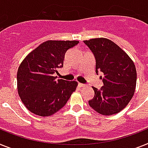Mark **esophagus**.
<instances>
[{
  "label": "esophagus",
  "instance_id": "esophagus-1",
  "mask_svg": "<svg viewBox=\"0 0 148 148\" xmlns=\"http://www.w3.org/2000/svg\"><path fill=\"white\" fill-rule=\"evenodd\" d=\"M79 87H85V85H84L82 83H79Z\"/></svg>",
  "mask_w": 148,
  "mask_h": 148
}]
</instances>
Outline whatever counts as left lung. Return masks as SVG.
<instances>
[{
  "label": "left lung",
  "instance_id": "obj_1",
  "mask_svg": "<svg viewBox=\"0 0 148 148\" xmlns=\"http://www.w3.org/2000/svg\"><path fill=\"white\" fill-rule=\"evenodd\" d=\"M96 60V73L101 72L103 86L95 87L90 107L104 116L118 113L132 98L136 88L137 73L132 60L113 41L104 38L85 40Z\"/></svg>",
  "mask_w": 148,
  "mask_h": 148
}]
</instances>
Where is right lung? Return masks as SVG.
Segmentation results:
<instances>
[{"instance_id":"1","label":"right lung","mask_w":148,"mask_h":148,"mask_svg":"<svg viewBox=\"0 0 148 148\" xmlns=\"http://www.w3.org/2000/svg\"><path fill=\"white\" fill-rule=\"evenodd\" d=\"M78 41H45L25 57L17 71V90L20 99L30 112L50 116L65 106L78 82L56 80L57 68L63 66L67 51Z\"/></svg>"}]
</instances>
